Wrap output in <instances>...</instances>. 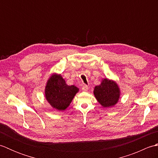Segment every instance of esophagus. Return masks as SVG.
I'll return each mask as SVG.
<instances>
[{"label": "esophagus", "mask_w": 158, "mask_h": 158, "mask_svg": "<svg viewBox=\"0 0 158 158\" xmlns=\"http://www.w3.org/2000/svg\"><path fill=\"white\" fill-rule=\"evenodd\" d=\"M88 89V86L87 85H83L82 87V90L84 92H87Z\"/></svg>", "instance_id": "obj_1"}]
</instances>
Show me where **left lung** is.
Instances as JSON below:
<instances>
[{
	"label": "left lung",
	"mask_w": 158,
	"mask_h": 158,
	"mask_svg": "<svg viewBox=\"0 0 158 158\" xmlns=\"http://www.w3.org/2000/svg\"><path fill=\"white\" fill-rule=\"evenodd\" d=\"M94 94L103 107H110L118 102L120 91L115 82L105 79L102 81L101 84L95 87Z\"/></svg>",
	"instance_id": "1"
}]
</instances>
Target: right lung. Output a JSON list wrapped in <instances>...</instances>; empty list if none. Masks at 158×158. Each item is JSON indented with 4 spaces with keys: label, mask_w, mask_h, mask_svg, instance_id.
Masks as SVG:
<instances>
[{
    "label": "right lung",
    "mask_w": 158,
    "mask_h": 158,
    "mask_svg": "<svg viewBox=\"0 0 158 158\" xmlns=\"http://www.w3.org/2000/svg\"><path fill=\"white\" fill-rule=\"evenodd\" d=\"M78 91L76 86L66 85L60 75H53L47 83L45 94L47 100L53 108L64 110L69 106Z\"/></svg>",
    "instance_id": "obj_1"
}]
</instances>
